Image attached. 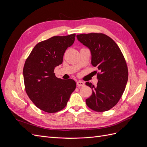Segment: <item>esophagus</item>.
<instances>
[{
	"label": "esophagus",
	"mask_w": 147,
	"mask_h": 147,
	"mask_svg": "<svg viewBox=\"0 0 147 147\" xmlns=\"http://www.w3.org/2000/svg\"><path fill=\"white\" fill-rule=\"evenodd\" d=\"M77 85L78 86H84V83L81 82V81H78L77 82Z\"/></svg>",
	"instance_id": "1"
}]
</instances>
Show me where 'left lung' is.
I'll list each match as a JSON object with an SVG mask.
<instances>
[{
  "instance_id": "obj_1",
  "label": "left lung",
  "mask_w": 147,
  "mask_h": 147,
  "mask_svg": "<svg viewBox=\"0 0 147 147\" xmlns=\"http://www.w3.org/2000/svg\"><path fill=\"white\" fill-rule=\"evenodd\" d=\"M77 37L90 48L91 64L99 70L96 86L86 83L92 92L86 104L96 112L109 110L117 105L125 90L128 79L125 58L117 44L104 34H82Z\"/></svg>"
}]
</instances>
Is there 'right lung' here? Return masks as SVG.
Instances as JSON below:
<instances>
[{
	"mask_svg": "<svg viewBox=\"0 0 147 147\" xmlns=\"http://www.w3.org/2000/svg\"><path fill=\"white\" fill-rule=\"evenodd\" d=\"M75 34L54 36L38 43L26 59L23 68L25 90L35 105L47 113L63 110L76 88L72 79L57 78L55 68L62 64Z\"/></svg>",
	"mask_w": 147,
	"mask_h": 147,
	"instance_id": "add662e5",
	"label": "right lung"
}]
</instances>
